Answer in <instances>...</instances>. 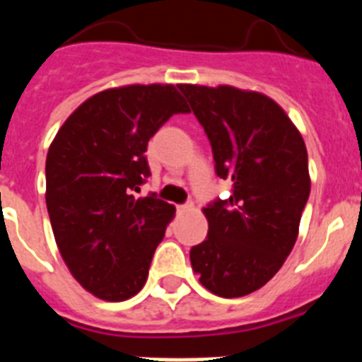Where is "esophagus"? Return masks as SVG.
Wrapping results in <instances>:
<instances>
[{
	"mask_svg": "<svg viewBox=\"0 0 362 362\" xmlns=\"http://www.w3.org/2000/svg\"><path fill=\"white\" fill-rule=\"evenodd\" d=\"M194 209V203H185V204H177V212H188V210Z\"/></svg>",
	"mask_w": 362,
	"mask_h": 362,
	"instance_id": "obj_1",
	"label": "esophagus"
}]
</instances>
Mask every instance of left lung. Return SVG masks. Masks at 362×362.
<instances>
[{
	"label": "left lung",
	"mask_w": 362,
	"mask_h": 362,
	"mask_svg": "<svg viewBox=\"0 0 362 362\" xmlns=\"http://www.w3.org/2000/svg\"><path fill=\"white\" fill-rule=\"evenodd\" d=\"M212 145L228 199L206 209L209 235L192 246L201 284L243 297L276 276L296 245L310 196L308 153L286 112L268 95L228 85H177Z\"/></svg>",
	"instance_id": "left-lung-1"
}]
</instances>
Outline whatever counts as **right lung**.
Segmentation results:
<instances>
[{
  "mask_svg": "<svg viewBox=\"0 0 362 362\" xmlns=\"http://www.w3.org/2000/svg\"><path fill=\"white\" fill-rule=\"evenodd\" d=\"M174 85H129L88 98L57 130L47 153V210L63 261L103 300L145 286L153 252L174 217L156 194L137 197L150 175V137L187 114Z\"/></svg>",
  "mask_w": 362,
  "mask_h": 362,
  "instance_id": "1",
  "label": "right lung"
}]
</instances>
